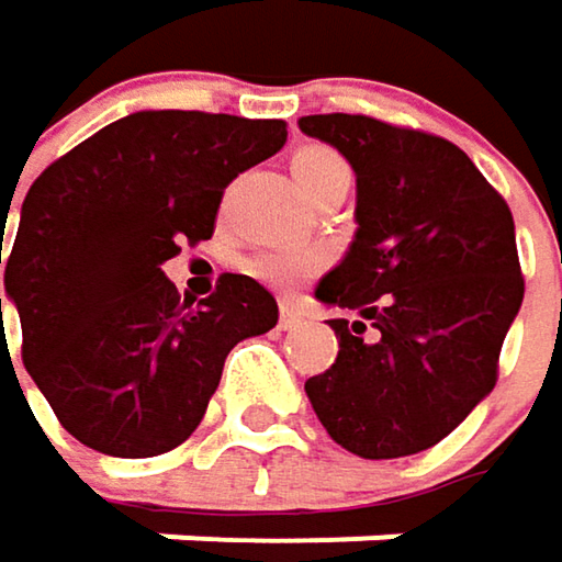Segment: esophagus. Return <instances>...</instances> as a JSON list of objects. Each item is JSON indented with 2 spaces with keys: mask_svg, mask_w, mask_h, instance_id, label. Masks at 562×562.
I'll list each match as a JSON object with an SVG mask.
<instances>
[{
  "mask_svg": "<svg viewBox=\"0 0 562 562\" xmlns=\"http://www.w3.org/2000/svg\"><path fill=\"white\" fill-rule=\"evenodd\" d=\"M304 324V314L291 304V301H281V327L284 330H294V327H301Z\"/></svg>",
  "mask_w": 562,
  "mask_h": 562,
  "instance_id": "esophagus-1",
  "label": "esophagus"
}]
</instances>
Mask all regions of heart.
<instances>
[{
    "mask_svg": "<svg viewBox=\"0 0 562 562\" xmlns=\"http://www.w3.org/2000/svg\"><path fill=\"white\" fill-rule=\"evenodd\" d=\"M347 166L330 146H304L294 153L291 169L294 179L301 182V189L307 192L317 179H324L327 172ZM255 281L274 288V291H294L304 281H311L321 268H324V255L314 248H297V245H278V248H265L251 258H245L241 265Z\"/></svg>",
    "mask_w": 562,
    "mask_h": 562,
    "instance_id": "1",
    "label": "heart"
}]
</instances>
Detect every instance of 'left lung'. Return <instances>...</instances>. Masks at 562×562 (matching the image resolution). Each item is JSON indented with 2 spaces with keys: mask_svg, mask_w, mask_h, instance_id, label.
<instances>
[{
  "mask_svg": "<svg viewBox=\"0 0 562 562\" xmlns=\"http://www.w3.org/2000/svg\"><path fill=\"white\" fill-rule=\"evenodd\" d=\"M297 127L350 159L360 225L317 284L324 304L360 321H330L340 350L304 383L307 400L360 458L419 454L497 383L524 301L514 215L451 140L367 114H314Z\"/></svg>",
  "mask_w": 562,
  "mask_h": 562,
  "instance_id": "1",
  "label": "left lung"
}]
</instances>
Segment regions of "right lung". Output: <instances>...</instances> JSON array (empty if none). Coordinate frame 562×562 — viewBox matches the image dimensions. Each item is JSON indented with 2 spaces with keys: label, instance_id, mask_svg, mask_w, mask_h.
Instances as JSON below:
<instances>
[{
  "label": "right lung",
  "instance_id": "1",
  "mask_svg": "<svg viewBox=\"0 0 562 562\" xmlns=\"http://www.w3.org/2000/svg\"><path fill=\"white\" fill-rule=\"evenodd\" d=\"M284 140V121L140 111L32 182L5 294L29 376L81 445L114 458L172 451L205 416L228 350L278 324L255 278L222 274L192 304L162 261L212 238L225 186Z\"/></svg>",
  "mask_w": 562,
  "mask_h": 562
}]
</instances>
